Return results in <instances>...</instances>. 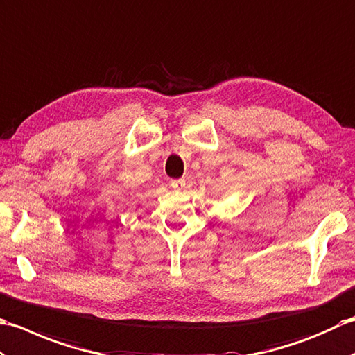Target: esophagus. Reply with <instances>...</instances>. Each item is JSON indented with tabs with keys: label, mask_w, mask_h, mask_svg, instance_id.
<instances>
[{
	"label": "esophagus",
	"mask_w": 355,
	"mask_h": 355,
	"mask_svg": "<svg viewBox=\"0 0 355 355\" xmlns=\"http://www.w3.org/2000/svg\"><path fill=\"white\" fill-rule=\"evenodd\" d=\"M171 188L175 191H184L187 188V182L184 179H176V180H171Z\"/></svg>",
	"instance_id": "1"
}]
</instances>
